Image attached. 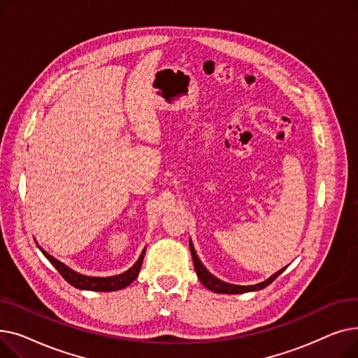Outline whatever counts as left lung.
Listing matches in <instances>:
<instances>
[{
	"mask_svg": "<svg viewBox=\"0 0 358 358\" xmlns=\"http://www.w3.org/2000/svg\"><path fill=\"white\" fill-rule=\"evenodd\" d=\"M190 251H192V255H193V264H194V268H196V273H197V275H199L200 281H201V283H203L206 287H208L209 290L216 292V293L238 294V293H247V292L261 290V289L267 287L268 285H271L273 281H274V280H275L281 273H283V271L286 270V267H285V268H281L280 271H277L275 274H273L268 280L262 281V283H259V285H254V286H236V285L224 283V281H222V280L216 278L215 275H212L208 270L204 268V266L201 264V261L199 259V257H197V254H196V251H194V247H193L192 241H190Z\"/></svg>",
	"mask_w": 358,
	"mask_h": 358,
	"instance_id": "left-lung-1",
	"label": "left lung"
}]
</instances>
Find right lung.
I'll use <instances>...</instances> for the list:
<instances>
[{
	"label": "right lung",
	"mask_w": 358,
	"mask_h": 358,
	"mask_svg": "<svg viewBox=\"0 0 358 358\" xmlns=\"http://www.w3.org/2000/svg\"><path fill=\"white\" fill-rule=\"evenodd\" d=\"M41 251L50 261V264L59 271V274L68 281L71 286L77 287V289H84V290H92V292H115V290L124 289L126 286H129L131 283V281H135V278L138 277L141 267H142L143 257H145V251H143L141 254L139 259L136 261V264L123 274L113 275V277H87V275L75 273L73 270H71L69 267L62 264L61 261L49 255L42 248H41Z\"/></svg>",
	"instance_id": "add662e5"
}]
</instances>
